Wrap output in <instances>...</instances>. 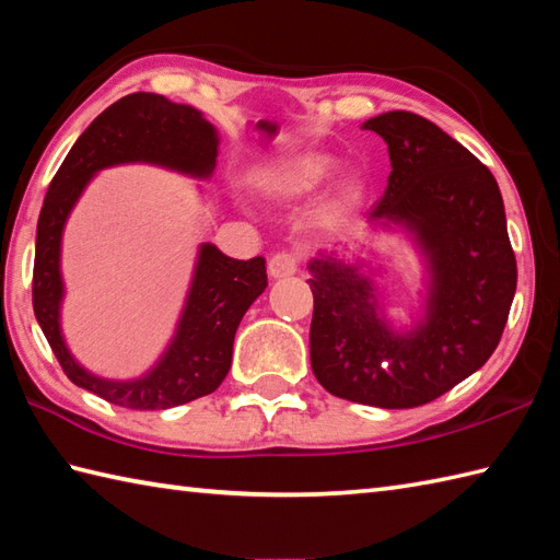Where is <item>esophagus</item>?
<instances>
[{
    "label": "esophagus",
    "mask_w": 560,
    "mask_h": 560,
    "mask_svg": "<svg viewBox=\"0 0 560 560\" xmlns=\"http://www.w3.org/2000/svg\"><path fill=\"white\" fill-rule=\"evenodd\" d=\"M296 266H300V256L292 252H278L268 260V272L272 278H288L296 272Z\"/></svg>",
    "instance_id": "esophagus-1"
}]
</instances>
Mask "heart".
Returning a JSON list of instances; mask_svg holds the SVG:
<instances>
[{
  "instance_id": "obj_1",
  "label": "heart",
  "mask_w": 560,
  "mask_h": 560,
  "mask_svg": "<svg viewBox=\"0 0 560 560\" xmlns=\"http://www.w3.org/2000/svg\"><path fill=\"white\" fill-rule=\"evenodd\" d=\"M330 172V160L326 155L308 153V155H296L280 160V163L270 165L258 172V184L264 186L268 194L276 196H304L314 191L316 186L328 177ZM357 198L354 186H345V189L332 198V201L323 210V218L326 222L338 220L347 206H352Z\"/></svg>"
}]
</instances>
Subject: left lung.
Segmentation results:
<instances>
[{
	"label": "left lung",
	"instance_id": "obj_1",
	"mask_svg": "<svg viewBox=\"0 0 560 560\" xmlns=\"http://www.w3.org/2000/svg\"><path fill=\"white\" fill-rule=\"evenodd\" d=\"M388 143L390 177L371 220L402 222L431 268L427 320L395 335L374 284L332 256L308 264L312 369L328 393L385 409L436 400L487 364L515 296L517 264L503 198L487 165L412 112L364 121Z\"/></svg>",
	"mask_w": 560,
	"mask_h": 560
}]
</instances>
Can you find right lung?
Wrapping results in <instances>:
<instances>
[{
    "label": "right lung",
    "instance_id": "right-lung-1",
    "mask_svg": "<svg viewBox=\"0 0 560 560\" xmlns=\"http://www.w3.org/2000/svg\"><path fill=\"white\" fill-rule=\"evenodd\" d=\"M218 136L198 109L158 93H131L101 112L49 182L37 218L33 264V312L71 383L129 409H167L213 393L232 364L234 332L246 308L268 288L266 260L230 258L213 244L198 254L189 300L177 338L151 374L139 381L91 376L69 354L59 330V244L67 215L97 170L119 163H155L208 177L215 167Z\"/></svg>",
    "mask_w": 560,
    "mask_h": 560
}]
</instances>
